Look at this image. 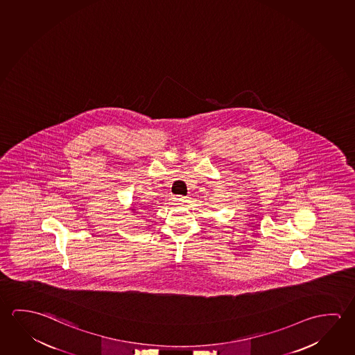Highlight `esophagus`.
I'll return each mask as SVG.
<instances>
[{"label": "esophagus", "instance_id": "esophagus-1", "mask_svg": "<svg viewBox=\"0 0 355 355\" xmlns=\"http://www.w3.org/2000/svg\"><path fill=\"white\" fill-rule=\"evenodd\" d=\"M173 200H175V204H183L187 202V197H182V196H175L173 198Z\"/></svg>", "mask_w": 355, "mask_h": 355}]
</instances>
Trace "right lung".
Masks as SVG:
<instances>
[{
  "label": "right lung",
  "instance_id": "obj_1",
  "mask_svg": "<svg viewBox=\"0 0 355 355\" xmlns=\"http://www.w3.org/2000/svg\"><path fill=\"white\" fill-rule=\"evenodd\" d=\"M130 209L132 210V211H135L136 209H132V208H130Z\"/></svg>",
  "mask_w": 355,
  "mask_h": 355
}]
</instances>
